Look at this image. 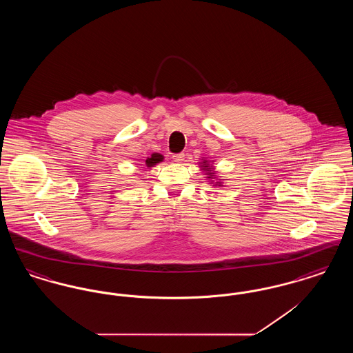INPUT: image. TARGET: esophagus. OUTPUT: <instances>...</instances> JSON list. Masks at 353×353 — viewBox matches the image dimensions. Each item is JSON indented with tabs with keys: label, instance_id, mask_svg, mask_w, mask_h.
Returning <instances> with one entry per match:
<instances>
[{
	"label": "esophagus",
	"instance_id": "esophagus-1",
	"mask_svg": "<svg viewBox=\"0 0 353 353\" xmlns=\"http://www.w3.org/2000/svg\"><path fill=\"white\" fill-rule=\"evenodd\" d=\"M173 161H176V163H183L185 159V153H177V154H173Z\"/></svg>",
	"mask_w": 353,
	"mask_h": 353
}]
</instances>
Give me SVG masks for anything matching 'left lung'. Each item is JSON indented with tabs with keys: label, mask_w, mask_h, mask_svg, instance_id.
Wrapping results in <instances>:
<instances>
[{
	"label": "left lung",
	"mask_w": 353,
	"mask_h": 353,
	"mask_svg": "<svg viewBox=\"0 0 353 353\" xmlns=\"http://www.w3.org/2000/svg\"><path fill=\"white\" fill-rule=\"evenodd\" d=\"M200 167L203 170V174H206V179L209 180V184H212V186H222L221 180H217L216 170H214V167H213V161L202 160Z\"/></svg>",
	"instance_id": "obj_1"
}]
</instances>
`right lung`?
I'll use <instances>...</instances> for the list:
<instances>
[{
  "mask_svg": "<svg viewBox=\"0 0 353 353\" xmlns=\"http://www.w3.org/2000/svg\"><path fill=\"white\" fill-rule=\"evenodd\" d=\"M163 160H164V156H163V154H160V153H152L150 157H147L145 165H147L148 168H152V167H154L156 164L161 163Z\"/></svg>",
  "mask_w": 353,
  "mask_h": 353,
  "instance_id": "add662e5",
  "label": "right lung"
}]
</instances>
